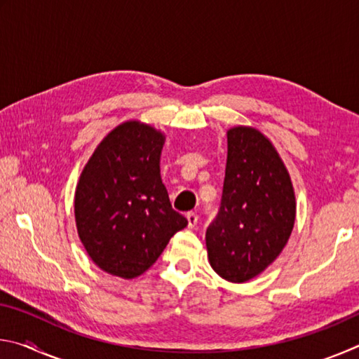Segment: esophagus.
<instances>
[{
	"label": "esophagus",
	"mask_w": 359,
	"mask_h": 359,
	"mask_svg": "<svg viewBox=\"0 0 359 359\" xmlns=\"http://www.w3.org/2000/svg\"><path fill=\"white\" fill-rule=\"evenodd\" d=\"M187 220H188V228H194L198 223V214H194V212H188Z\"/></svg>",
	"instance_id": "1"
}]
</instances>
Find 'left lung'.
<instances>
[{
	"instance_id": "left-lung-1",
	"label": "left lung",
	"mask_w": 359,
	"mask_h": 359,
	"mask_svg": "<svg viewBox=\"0 0 359 359\" xmlns=\"http://www.w3.org/2000/svg\"><path fill=\"white\" fill-rule=\"evenodd\" d=\"M294 191L283 161L259 131H228V160L218 214L205 231L209 263L241 283L274 261L293 231Z\"/></svg>"
}]
</instances>
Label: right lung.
<instances>
[{
  "label": "right lung",
  "mask_w": 359,
  "mask_h": 359,
  "mask_svg": "<svg viewBox=\"0 0 359 359\" xmlns=\"http://www.w3.org/2000/svg\"><path fill=\"white\" fill-rule=\"evenodd\" d=\"M165 136L126 121L104 137L76 188L77 233L90 258L121 278L144 274L188 220L160 175Z\"/></svg>",
  "instance_id": "right-lung-1"
}]
</instances>
